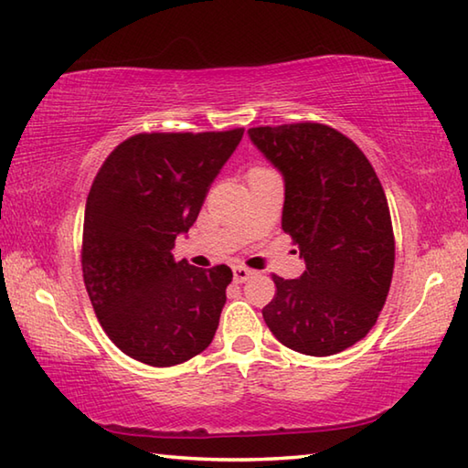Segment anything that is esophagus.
<instances>
[{
    "instance_id": "34e87169",
    "label": "esophagus",
    "mask_w": 468,
    "mask_h": 468,
    "mask_svg": "<svg viewBox=\"0 0 468 468\" xmlns=\"http://www.w3.org/2000/svg\"><path fill=\"white\" fill-rule=\"evenodd\" d=\"M232 272H234V281H236V283H244L246 279H249L250 275H254V271L246 269V267H234Z\"/></svg>"
}]
</instances>
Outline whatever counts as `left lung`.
Returning <instances> with one entry per match:
<instances>
[{
  "label": "left lung",
  "mask_w": 468,
  "mask_h": 468,
  "mask_svg": "<svg viewBox=\"0 0 468 468\" xmlns=\"http://www.w3.org/2000/svg\"><path fill=\"white\" fill-rule=\"evenodd\" d=\"M250 140L285 179L283 228L305 272L272 275L262 317L287 348L330 356L363 340L389 295L395 236L383 185L365 153L317 122L259 126Z\"/></svg>",
  "instance_id": "left-lung-1"
}]
</instances>
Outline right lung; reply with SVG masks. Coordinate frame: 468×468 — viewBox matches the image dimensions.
Segmentation results:
<instances>
[{
  "instance_id": "1",
  "label": "right lung",
  "mask_w": 468,
  "mask_h": 468,
  "mask_svg": "<svg viewBox=\"0 0 468 468\" xmlns=\"http://www.w3.org/2000/svg\"><path fill=\"white\" fill-rule=\"evenodd\" d=\"M242 134L143 132L97 171L83 219V281L103 332L130 358L173 367L214 340L232 271L197 269L171 250Z\"/></svg>"
}]
</instances>
